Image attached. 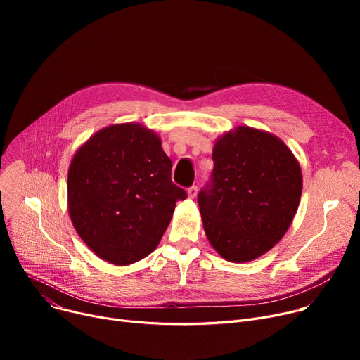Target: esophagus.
<instances>
[{
	"label": "esophagus",
	"mask_w": 360,
	"mask_h": 360,
	"mask_svg": "<svg viewBox=\"0 0 360 360\" xmlns=\"http://www.w3.org/2000/svg\"><path fill=\"white\" fill-rule=\"evenodd\" d=\"M188 197H190V198H195L197 197V191H198V188L195 186V185H193V186H190V188H188Z\"/></svg>",
	"instance_id": "34e87169"
}]
</instances>
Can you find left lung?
I'll return each mask as SVG.
<instances>
[{"instance_id":"obj_1","label":"left lung","mask_w":360,"mask_h":360,"mask_svg":"<svg viewBox=\"0 0 360 360\" xmlns=\"http://www.w3.org/2000/svg\"><path fill=\"white\" fill-rule=\"evenodd\" d=\"M213 162L198 193L204 232L224 259L252 261L288 232L302 194L300 166L278 137L251 127L219 137Z\"/></svg>"}]
</instances>
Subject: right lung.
<instances>
[{"instance_id": "add662e5", "label": "right lung", "mask_w": 360, "mask_h": 360, "mask_svg": "<svg viewBox=\"0 0 360 360\" xmlns=\"http://www.w3.org/2000/svg\"><path fill=\"white\" fill-rule=\"evenodd\" d=\"M172 162L155 131L109 125L93 134L68 169V213L87 247L128 266L153 252L186 193L170 179Z\"/></svg>"}]
</instances>
